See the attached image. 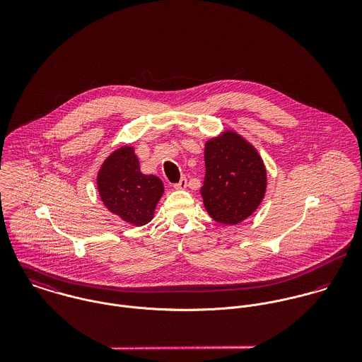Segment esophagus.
<instances>
[{"label": "esophagus", "instance_id": "1", "mask_svg": "<svg viewBox=\"0 0 362 362\" xmlns=\"http://www.w3.org/2000/svg\"><path fill=\"white\" fill-rule=\"evenodd\" d=\"M174 188H175V189H184V188H187V178L182 177L177 184H174Z\"/></svg>", "mask_w": 362, "mask_h": 362}]
</instances>
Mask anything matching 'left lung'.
<instances>
[{"instance_id":"obj_1","label":"left lung","mask_w":362,"mask_h":362,"mask_svg":"<svg viewBox=\"0 0 362 362\" xmlns=\"http://www.w3.org/2000/svg\"><path fill=\"white\" fill-rule=\"evenodd\" d=\"M205 181L201 188L209 216L235 226L258 209L267 188V173L252 144L233 129L205 144Z\"/></svg>"}]
</instances>
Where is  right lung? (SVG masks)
<instances>
[{
    "mask_svg": "<svg viewBox=\"0 0 362 362\" xmlns=\"http://www.w3.org/2000/svg\"><path fill=\"white\" fill-rule=\"evenodd\" d=\"M98 191L111 213L139 227L153 218L164 185L153 174H144L134 146L124 145L107 156L100 165Z\"/></svg>",
    "mask_w": 362,
    "mask_h": 362,
    "instance_id": "1",
    "label": "right lung"
}]
</instances>
